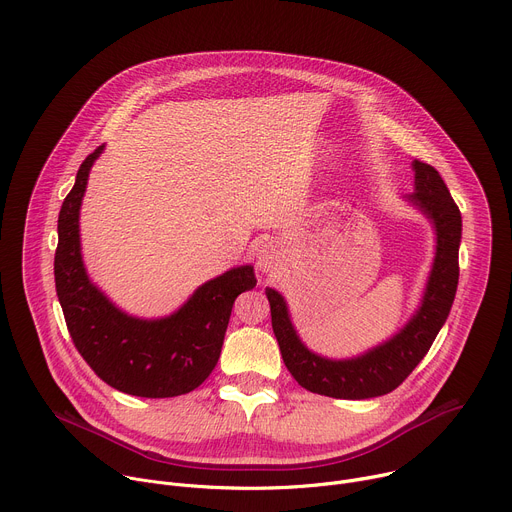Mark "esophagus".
Masks as SVG:
<instances>
[{
    "instance_id": "34e87169",
    "label": "esophagus",
    "mask_w": 512,
    "mask_h": 512,
    "mask_svg": "<svg viewBox=\"0 0 512 512\" xmlns=\"http://www.w3.org/2000/svg\"><path fill=\"white\" fill-rule=\"evenodd\" d=\"M277 247L273 243H265L259 247V253H257V267L267 273V271H273V267L277 265Z\"/></svg>"
}]
</instances>
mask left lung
I'll use <instances>...</instances> for the list:
<instances>
[{"mask_svg":"<svg viewBox=\"0 0 512 512\" xmlns=\"http://www.w3.org/2000/svg\"><path fill=\"white\" fill-rule=\"evenodd\" d=\"M413 172L415 192L405 198L433 223L437 245L421 306L393 338L354 358H324L300 340L279 291L265 289L285 367L312 393L334 399H371L395 391L413 373L448 320L460 277L462 214L440 172L419 160H413Z\"/></svg>","mask_w":512,"mask_h":512,"instance_id":"1","label":"left lung"}]
</instances>
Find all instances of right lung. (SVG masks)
<instances>
[{
    "mask_svg": "<svg viewBox=\"0 0 512 512\" xmlns=\"http://www.w3.org/2000/svg\"><path fill=\"white\" fill-rule=\"evenodd\" d=\"M103 148L99 145L81 164L58 214L56 296L72 342L99 379L135 397H178L202 385L216 367L233 304L255 287V271L241 265L206 281L168 318L141 320L115 308L91 283L79 237L89 172Z\"/></svg>",
    "mask_w": 512,
    "mask_h": 512,
    "instance_id": "obj_1",
    "label": "right lung"
}]
</instances>
